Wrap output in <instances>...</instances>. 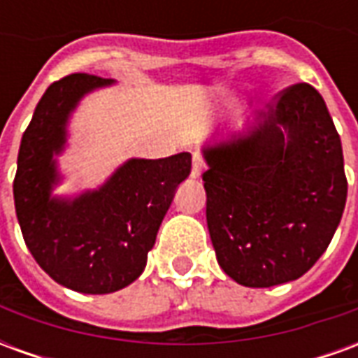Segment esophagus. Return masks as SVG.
Masks as SVG:
<instances>
[{
  "instance_id": "obj_1",
  "label": "esophagus",
  "mask_w": 358,
  "mask_h": 358,
  "mask_svg": "<svg viewBox=\"0 0 358 358\" xmlns=\"http://www.w3.org/2000/svg\"><path fill=\"white\" fill-rule=\"evenodd\" d=\"M203 169H205V159L199 153H194V164H192V176L199 178L201 176Z\"/></svg>"
}]
</instances>
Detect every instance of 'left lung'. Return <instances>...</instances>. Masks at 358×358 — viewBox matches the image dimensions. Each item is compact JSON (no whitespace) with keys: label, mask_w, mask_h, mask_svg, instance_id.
<instances>
[{"label":"left lung","mask_w":358,"mask_h":358,"mask_svg":"<svg viewBox=\"0 0 358 358\" xmlns=\"http://www.w3.org/2000/svg\"><path fill=\"white\" fill-rule=\"evenodd\" d=\"M205 159L207 226L220 268L245 287L310 270L347 199L341 140L322 95L307 82L287 86L259 110L253 132L205 149Z\"/></svg>","instance_id":"8db88e82"}]
</instances>
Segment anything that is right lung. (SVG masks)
I'll use <instances>...</instances> for the list:
<instances>
[{
	"label": "right lung",
	"instance_id": "right-lung-1",
	"mask_svg": "<svg viewBox=\"0 0 358 358\" xmlns=\"http://www.w3.org/2000/svg\"><path fill=\"white\" fill-rule=\"evenodd\" d=\"M110 82L84 73L53 82L22 134L13 180L20 232L36 263L57 284L94 295L118 292L143 272L174 192L192 171L189 153L132 159L97 192L51 199L53 153L63 149L69 113Z\"/></svg>",
	"mask_w": 358,
	"mask_h": 358
}]
</instances>
